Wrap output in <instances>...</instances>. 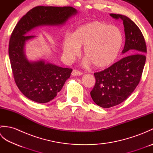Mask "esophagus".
I'll list each match as a JSON object with an SVG mask.
<instances>
[{
	"label": "esophagus",
	"mask_w": 153,
	"mask_h": 153,
	"mask_svg": "<svg viewBox=\"0 0 153 153\" xmlns=\"http://www.w3.org/2000/svg\"><path fill=\"white\" fill-rule=\"evenodd\" d=\"M83 74V73L82 72V71H80L79 70H74L72 71V72H71V75H72L73 76H82V75Z\"/></svg>",
	"instance_id": "obj_1"
}]
</instances>
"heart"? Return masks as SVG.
Returning <instances> with one entry per match:
<instances>
[{
  "label": "heart",
  "mask_w": 153,
  "mask_h": 153,
  "mask_svg": "<svg viewBox=\"0 0 153 153\" xmlns=\"http://www.w3.org/2000/svg\"><path fill=\"white\" fill-rule=\"evenodd\" d=\"M123 37L119 29L104 22L93 21L81 25L71 37L63 41L64 56L71 60L83 47V56L93 66L105 68L110 66L118 57L122 48Z\"/></svg>",
  "instance_id": "b5f03b06"
}]
</instances>
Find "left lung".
Here are the masks:
<instances>
[{
    "label": "left lung",
    "instance_id": "obj_1",
    "mask_svg": "<svg viewBox=\"0 0 153 153\" xmlns=\"http://www.w3.org/2000/svg\"><path fill=\"white\" fill-rule=\"evenodd\" d=\"M110 15L123 21L126 42L122 53L127 56L94 73L96 82L91 96L97 105L105 108L119 105L134 92L141 78L147 53L144 37L137 25L126 16Z\"/></svg>",
    "mask_w": 153,
    "mask_h": 153
}]
</instances>
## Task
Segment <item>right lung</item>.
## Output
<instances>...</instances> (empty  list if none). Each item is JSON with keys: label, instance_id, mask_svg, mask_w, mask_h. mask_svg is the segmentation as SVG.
Returning <instances> with one entry per match:
<instances>
[{"label": "right lung", "instance_id": "obj_1", "mask_svg": "<svg viewBox=\"0 0 153 153\" xmlns=\"http://www.w3.org/2000/svg\"><path fill=\"white\" fill-rule=\"evenodd\" d=\"M77 13L71 6H39L16 24L10 39L9 58L16 85L29 99L39 103L51 101L62 89L72 69L45 63L43 60L29 61L24 53L25 42L35 36L27 33L39 26L63 25Z\"/></svg>", "mask_w": 153, "mask_h": 153}]
</instances>
